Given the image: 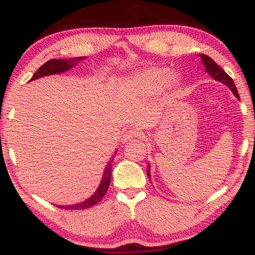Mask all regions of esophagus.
Segmentation results:
<instances>
[{"instance_id": "34e87169", "label": "esophagus", "mask_w": 255, "mask_h": 255, "mask_svg": "<svg viewBox=\"0 0 255 255\" xmlns=\"http://www.w3.org/2000/svg\"><path fill=\"white\" fill-rule=\"evenodd\" d=\"M137 137H139V138L143 137L142 132L137 130V129H130V130H128L126 133H125L124 139H125V141H126V140L132 139V138H137Z\"/></svg>"}]
</instances>
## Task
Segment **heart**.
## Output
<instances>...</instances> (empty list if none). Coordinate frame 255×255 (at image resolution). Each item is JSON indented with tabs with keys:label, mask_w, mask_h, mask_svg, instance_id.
<instances>
[{
	"label": "heart",
	"mask_w": 255,
	"mask_h": 255,
	"mask_svg": "<svg viewBox=\"0 0 255 255\" xmlns=\"http://www.w3.org/2000/svg\"><path fill=\"white\" fill-rule=\"evenodd\" d=\"M178 77L170 75V70L166 68L149 67L136 74H133L128 81V88L138 94L151 95L169 85H175L178 83Z\"/></svg>",
	"instance_id": "b5f03b06"
}]
</instances>
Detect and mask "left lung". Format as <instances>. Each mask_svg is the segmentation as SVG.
Returning a JSON list of instances; mask_svg holds the SVG:
<instances>
[{
    "instance_id": "1",
    "label": "left lung",
    "mask_w": 255,
    "mask_h": 255,
    "mask_svg": "<svg viewBox=\"0 0 255 255\" xmlns=\"http://www.w3.org/2000/svg\"><path fill=\"white\" fill-rule=\"evenodd\" d=\"M200 58H202V61L205 66L206 72H207L211 78H214L216 81H219V82L224 83L225 85L228 86V88L232 91V93L235 94L237 99L240 100L239 93H238V90L236 88V84L234 82L228 74H227L223 69H221L217 63H216L213 59L210 57L206 56V55H200ZM148 176L150 178V171H149V166H148Z\"/></svg>"
}]
</instances>
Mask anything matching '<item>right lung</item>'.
<instances>
[{
	"instance_id": "1",
	"label": "right lung",
	"mask_w": 255,
	"mask_h": 255,
	"mask_svg": "<svg viewBox=\"0 0 255 255\" xmlns=\"http://www.w3.org/2000/svg\"><path fill=\"white\" fill-rule=\"evenodd\" d=\"M84 58L85 57H78V58H71V59H51V60L47 61L45 64H42V66L37 70V72L32 75L30 81L46 77V75L57 74V73H62L64 71H68V70L74 67L78 62L82 61ZM113 161H114V158H111L110 162H108V164L105 167L104 174H103L100 186L97 188V191L94 193V195H92L89 199L84 200L82 203H79L75 205H69V206H58V207L63 208V209H69V210H81V209L90 208L92 206L100 203L102 198L105 196L108 186H110L111 178H112Z\"/></svg>"
}]
</instances>
